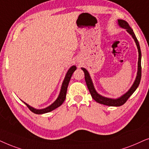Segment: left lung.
<instances>
[{
  "mask_svg": "<svg viewBox=\"0 0 149 149\" xmlns=\"http://www.w3.org/2000/svg\"><path fill=\"white\" fill-rule=\"evenodd\" d=\"M118 25L122 29H125L127 32L132 35V38L134 39V40L136 43L137 48H138V71H137V75L135 79L134 84H132V86H131V88L129 89L127 92H126L125 94H123L119 97L113 99V98H109L106 97L102 96L100 94L97 92V91L95 90L94 84H93L92 79L91 78L90 74H89L88 71L86 70V69L84 67H82L83 71L84 73V77H85V81H86L87 87H88L89 92H90L91 96L93 98V100L96 101L97 103H100L101 104L106 105V106H120L122 105H123L125 103L127 102V100H128V98L132 95L133 93L135 92V91L136 90L138 86H139L140 80H141V75H142V68H141V58H142V54H141V50H140V47L139 42H138V39H137L136 35H135L134 31L132 29V28L130 26L129 24L126 21L123 20V19H118Z\"/></svg>",
  "mask_w": 149,
  "mask_h": 149,
  "instance_id": "obj_1",
  "label": "left lung"
}]
</instances>
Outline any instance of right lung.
<instances>
[{
  "label": "right lung",
  "instance_id": "add662e5",
  "mask_svg": "<svg viewBox=\"0 0 149 149\" xmlns=\"http://www.w3.org/2000/svg\"><path fill=\"white\" fill-rule=\"evenodd\" d=\"M77 67L75 66V65H73L71 66L70 68L69 69V70L67 71V72L65 75V77L64 78V80L62 83V85H61V91L60 93H59V95L58 96V97L56 100L54 101V102L50 106L46 107L45 108H42V109H36L33 107H32L30 106V105L27 104L26 103L24 102V104L26 105V106L30 109V110L31 112H34L35 114H45V113H47L51 112V111L55 110V109L58 108L59 106H61V105L63 104V103L64 102V101L65 100V97H66V94H67V87H68V84L69 81H70V79L71 78V76H72L73 73L74 72L75 70H76Z\"/></svg>",
  "mask_w": 149,
  "mask_h": 149
}]
</instances>
